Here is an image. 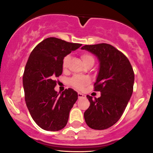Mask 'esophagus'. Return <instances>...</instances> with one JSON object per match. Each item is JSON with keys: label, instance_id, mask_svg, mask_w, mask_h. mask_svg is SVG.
Returning a JSON list of instances; mask_svg holds the SVG:
<instances>
[{"label": "esophagus", "instance_id": "1", "mask_svg": "<svg viewBox=\"0 0 153 153\" xmlns=\"http://www.w3.org/2000/svg\"><path fill=\"white\" fill-rule=\"evenodd\" d=\"M78 99H81V98H85V95L82 94V93H80V92H78Z\"/></svg>", "mask_w": 153, "mask_h": 153}]
</instances>
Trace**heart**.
I'll return each mask as SVG.
<instances>
[{
	"label": "heart",
	"instance_id": "obj_1",
	"mask_svg": "<svg viewBox=\"0 0 153 153\" xmlns=\"http://www.w3.org/2000/svg\"><path fill=\"white\" fill-rule=\"evenodd\" d=\"M81 58L84 62V64L86 65L90 62H94V59L90 54L88 53H83L81 55ZM71 60V56L66 55L64 58L62 62L63 68H66L68 66L69 62ZM90 82V79L89 77L87 76H80V75H75L70 80V83L73 87L78 89H82L84 87Z\"/></svg>",
	"mask_w": 153,
	"mask_h": 153
}]
</instances>
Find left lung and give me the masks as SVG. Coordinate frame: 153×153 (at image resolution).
Instances as JSON below:
<instances>
[{"label":"left lung","mask_w":153,"mask_h":153,"mask_svg":"<svg viewBox=\"0 0 153 153\" xmlns=\"http://www.w3.org/2000/svg\"><path fill=\"white\" fill-rule=\"evenodd\" d=\"M81 49L95 54L99 61L94 91H101V97L87 95L90 105L84 113L85 120L91 129H108L119 120L131 97L133 68L127 56L111 45H86Z\"/></svg>","instance_id":"8db88e82"}]
</instances>
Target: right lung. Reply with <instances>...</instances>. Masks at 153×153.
I'll list each match as a JSON object with an SVG mask.
<instances>
[{
  "instance_id": "obj_1",
  "label": "right lung",
  "mask_w": 153,
  "mask_h": 153,
  "mask_svg": "<svg viewBox=\"0 0 153 153\" xmlns=\"http://www.w3.org/2000/svg\"><path fill=\"white\" fill-rule=\"evenodd\" d=\"M81 45L48 38L36 45L28 57L23 75L25 101L33 120L42 129L59 131L68 123L78 93L68 88L59 94L54 90L55 78L62 75L64 58Z\"/></svg>"
}]
</instances>
